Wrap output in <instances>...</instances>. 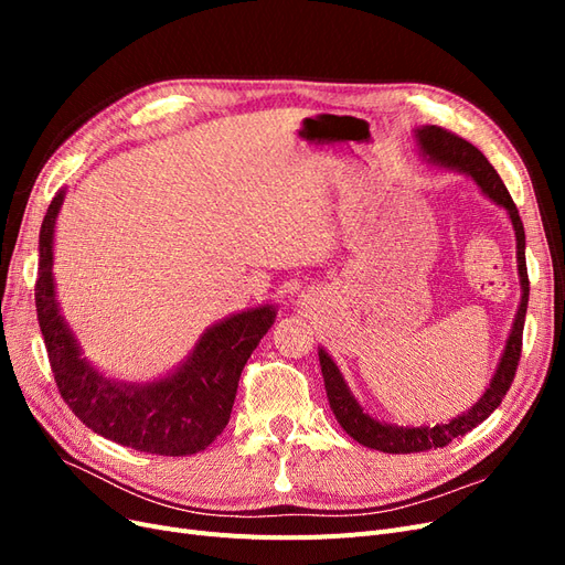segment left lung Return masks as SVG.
Wrapping results in <instances>:
<instances>
[{"label": "left lung", "mask_w": 565, "mask_h": 565, "mask_svg": "<svg viewBox=\"0 0 565 565\" xmlns=\"http://www.w3.org/2000/svg\"><path fill=\"white\" fill-rule=\"evenodd\" d=\"M417 139L424 150V156H429V160L440 162L446 167L459 169V172H467L481 191L494 200L498 204L509 212L511 224H514L516 231V249H519V273H521V287H523V297L519 313L514 320V330L509 334L507 349L502 353V361L498 372L490 382V388L483 393V398L478 401L467 415H461L448 424H438V426H388L380 424L377 419H372L370 415L363 413V407L355 403L351 396V391L347 388L344 380L334 365L332 358L324 353L322 349L318 351L320 355V367H322V377H324V391H328V401L337 422L341 424L353 440L361 443V446L391 452V455H407V452H426V450H436V448H446L448 443L455 438L469 434L476 429L478 424L486 422L494 407H500L502 398L507 396V391L511 388V382L516 377V367L521 361V349H523V324H525V309H527V292H530V282H527V268H525V231H523V221L519 216V210L514 200H511L507 185L502 183L500 174L494 172V167L488 162L481 150L471 146L469 141L461 139V136L443 129V127H424L417 129Z\"/></svg>", "instance_id": "obj_1"}]
</instances>
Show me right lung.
Instances as JSON below:
<instances>
[{
    "instance_id": "1",
    "label": "right lung",
    "mask_w": 565,
    "mask_h": 565,
    "mask_svg": "<svg viewBox=\"0 0 565 565\" xmlns=\"http://www.w3.org/2000/svg\"><path fill=\"white\" fill-rule=\"evenodd\" d=\"M63 191L51 200L40 231L35 282L38 320L61 398L92 431L139 452L185 457L204 450L231 419L243 367L276 322V309L262 306L214 324L172 377L148 386H117L79 358L54 292V224Z\"/></svg>"
}]
</instances>
